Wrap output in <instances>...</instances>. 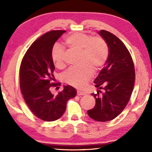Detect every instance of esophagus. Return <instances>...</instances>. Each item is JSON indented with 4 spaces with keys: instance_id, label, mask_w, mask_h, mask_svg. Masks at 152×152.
<instances>
[{
    "instance_id": "esophagus-1",
    "label": "esophagus",
    "mask_w": 152,
    "mask_h": 152,
    "mask_svg": "<svg viewBox=\"0 0 152 152\" xmlns=\"http://www.w3.org/2000/svg\"><path fill=\"white\" fill-rule=\"evenodd\" d=\"M77 95H78V96H81V95H86V93L84 92L78 91H77Z\"/></svg>"
}]
</instances>
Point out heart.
<instances>
[{"mask_svg": "<svg viewBox=\"0 0 152 152\" xmlns=\"http://www.w3.org/2000/svg\"><path fill=\"white\" fill-rule=\"evenodd\" d=\"M65 42L73 50L80 51V64L83 66L67 71L64 75V80L74 87L82 88L92 78L93 69L99 70L106 63L109 56V46L102 37H93L82 32L69 35ZM51 58L57 68H63L65 65V51L60 46L54 45L51 51Z\"/></svg>", "mask_w": 152, "mask_h": 152, "instance_id": "b5f03b06", "label": "heart"}]
</instances>
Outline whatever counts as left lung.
Listing matches in <instances>:
<instances>
[{
  "instance_id": "left-lung-1",
  "label": "left lung",
  "mask_w": 152,
  "mask_h": 152,
  "mask_svg": "<svg viewBox=\"0 0 152 152\" xmlns=\"http://www.w3.org/2000/svg\"><path fill=\"white\" fill-rule=\"evenodd\" d=\"M99 34L107 42L109 52L94 83L104 92L99 90L97 94H91L96 104L87 113L92 119L106 122L116 118L127 106L134 87L135 72L132 56L124 43L107 31L101 30Z\"/></svg>"
}]
</instances>
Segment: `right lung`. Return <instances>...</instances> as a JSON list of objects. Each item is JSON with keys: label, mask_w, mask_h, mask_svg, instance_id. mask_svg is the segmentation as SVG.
Returning <instances> with one entry per match:
<instances>
[{"label": "right lung", "mask_w": 152, "mask_h": 152, "mask_svg": "<svg viewBox=\"0 0 152 152\" xmlns=\"http://www.w3.org/2000/svg\"><path fill=\"white\" fill-rule=\"evenodd\" d=\"M65 32L51 31L41 36L31 45L20 66V88L25 101L33 114L45 121L60 119L66 109L67 102L76 95V90L70 85L64 86L56 96L50 91L52 87L61 85L60 82H53L55 66L51 51Z\"/></svg>", "instance_id": "right-lung-1"}]
</instances>
